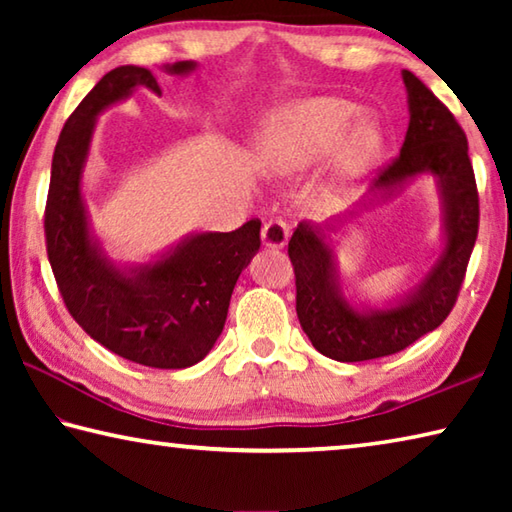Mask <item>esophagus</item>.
Returning a JSON list of instances; mask_svg holds the SVG:
<instances>
[{"mask_svg": "<svg viewBox=\"0 0 512 512\" xmlns=\"http://www.w3.org/2000/svg\"><path fill=\"white\" fill-rule=\"evenodd\" d=\"M289 232H291L289 221H284V219H280V216H275V219L268 221L264 228H262L264 246H268V248H282L284 244H287Z\"/></svg>", "mask_w": 512, "mask_h": 512, "instance_id": "34e87169", "label": "esophagus"}]
</instances>
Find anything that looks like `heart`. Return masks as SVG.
<instances>
[{
	"label": "heart",
	"instance_id": "heart-1",
	"mask_svg": "<svg viewBox=\"0 0 512 512\" xmlns=\"http://www.w3.org/2000/svg\"><path fill=\"white\" fill-rule=\"evenodd\" d=\"M357 108L334 97L305 99L275 112L259 140V158L273 173L291 176L311 167L343 140L341 173H357L377 149V137L368 126L352 128ZM347 132L349 135L345 136Z\"/></svg>",
	"mask_w": 512,
	"mask_h": 512
}]
</instances>
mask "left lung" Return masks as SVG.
I'll return each mask as SVG.
<instances>
[{"instance_id": "1", "label": "left lung", "mask_w": 512, "mask_h": 512, "mask_svg": "<svg viewBox=\"0 0 512 512\" xmlns=\"http://www.w3.org/2000/svg\"><path fill=\"white\" fill-rule=\"evenodd\" d=\"M402 76L409 92V128L400 153L379 169L372 189H391L424 171L438 178L447 212V246L427 282L404 305L363 316L336 291L332 250L318 232L300 223L289 239L300 325L320 354L345 363L402 352L443 323L461 293L479 235V189L465 131L418 76L409 69Z\"/></svg>"}]
</instances>
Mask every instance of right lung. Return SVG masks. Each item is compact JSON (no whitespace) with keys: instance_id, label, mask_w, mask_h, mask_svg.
Returning a JSON list of instances; mask_svg holds the SVG:
<instances>
[{"instance_id":"1","label":"right lung","mask_w":512,"mask_h":512,"mask_svg":"<svg viewBox=\"0 0 512 512\" xmlns=\"http://www.w3.org/2000/svg\"><path fill=\"white\" fill-rule=\"evenodd\" d=\"M189 69L194 63L183 60L169 72ZM135 85L162 92L149 69L121 65L103 76L65 121L45 205L47 257L67 311L94 341L149 368H189L223 332L237 277L262 246V221L196 235L137 275H124L97 253L85 221L81 169L94 117L128 97Z\"/></svg>"}]
</instances>
